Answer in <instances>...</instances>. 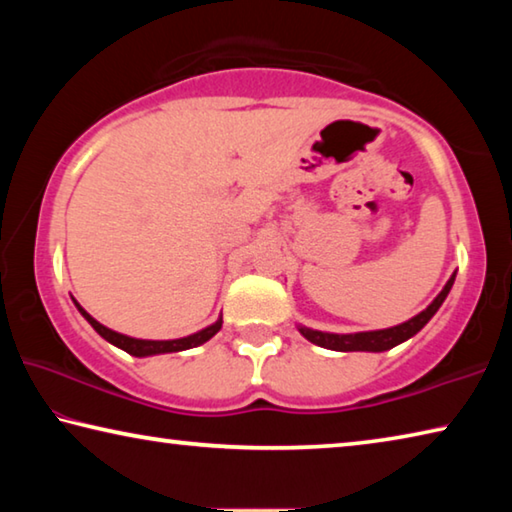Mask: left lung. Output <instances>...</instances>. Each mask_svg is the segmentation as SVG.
Segmentation results:
<instances>
[{
	"label": "left lung",
	"mask_w": 512,
	"mask_h": 512,
	"mask_svg": "<svg viewBox=\"0 0 512 512\" xmlns=\"http://www.w3.org/2000/svg\"><path fill=\"white\" fill-rule=\"evenodd\" d=\"M456 280V271L449 277L443 291L433 298L431 305L427 309H422L418 316H413L406 320V323H400L395 327H386V329H372V332H357V334H334V332H320V329H311L305 325H298V332L305 336L309 343L320 345L325 350H336V352H386L400 345L404 341H409L411 336H415L420 329L429 323L433 314L443 305L447 293L452 291Z\"/></svg>",
	"instance_id": "left-lung-1"
}]
</instances>
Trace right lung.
Instances as JSON below:
<instances>
[{"mask_svg":"<svg viewBox=\"0 0 512 512\" xmlns=\"http://www.w3.org/2000/svg\"><path fill=\"white\" fill-rule=\"evenodd\" d=\"M74 305H76V309L81 311V316L94 327V332H97L99 336H103V339H106L108 343L115 345V348L124 350L128 354H133V357H155V354H169V352H183V350H189V348H198V345H203L205 341H210L212 336L219 332L221 325H223V318L219 316V318H216V323L203 327L201 332H194V334H189V336H183V339H171V341L133 339V336L119 334V332H115V329L101 325L99 320H94L88 314V311H85L76 300H74Z\"/></svg>","mask_w":512,"mask_h":512,"instance_id":"add662e5","label":"right lung"}]
</instances>
